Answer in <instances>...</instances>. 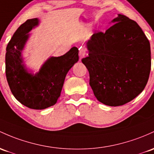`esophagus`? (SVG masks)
Masks as SVG:
<instances>
[{
    "mask_svg": "<svg viewBox=\"0 0 154 154\" xmlns=\"http://www.w3.org/2000/svg\"><path fill=\"white\" fill-rule=\"evenodd\" d=\"M85 55H86V52L85 49L80 47V48L79 49V56H80V58L82 59V58H84V57L85 56Z\"/></svg>",
    "mask_w": 154,
    "mask_h": 154,
    "instance_id": "1",
    "label": "esophagus"
}]
</instances>
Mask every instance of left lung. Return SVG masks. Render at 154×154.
Wrapping results in <instances>:
<instances>
[{"label":"left lung","mask_w":154,"mask_h":154,"mask_svg":"<svg viewBox=\"0 0 154 154\" xmlns=\"http://www.w3.org/2000/svg\"><path fill=\"white\" fill-rule=\"evenodd\" d=\"M109 23L105 33H94L86 42L88 56L82 62L98 101L116 107L144 90L151 72V47L134 20L118 14Z\"/></svg>","instance_id":"left-lung-1"}]
</instances>
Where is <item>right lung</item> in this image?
Returning <instances> with one entry per match:
<instances>
[{
	"label": "right lung",
	"instance_id": "right-lung-1",
	"mask_svg": "<svg viewBox=\"0 0 154 154\" xmlns=\"http://www.w3.org/2000/svg\"><path fill=\"white\" fill-rule=\"evenodd\" d=\"M38 23V18L28 20L14 33L6 47V75L17 100L30 109H44L56 104L66 76L78 61L79 50L73 47L63 55L50 57L33 73L27 68L23 52L30 37L28 33Z\"/></svg>",
	"mask_w": 154,
	"mask_h": 154
}]
</instances>
